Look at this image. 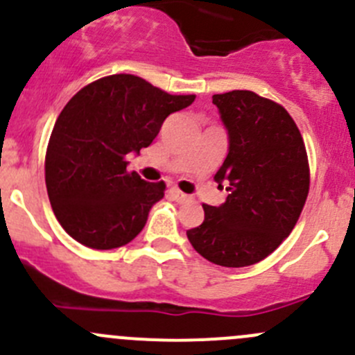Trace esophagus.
Listing matches in <instances>:
<instances>
[{
    "label": "esophagus",
    "instance_id": "1",
    "mask_svg": "<svg viewBox=\"0 0 355 355\" xmlns=\"http://www.w3.org/2000/svg\"><path fill=\"white\" fill-rule=\"evenodd\" d=\"M170 192H171V196H173V199L177 200V202H185V200L189 199V196H187V194H184V192H182V191H178L177 187L171 189Z\"/></svg>",
    "mask_w": 355,
    "mask_h": 355
}]
</instances>
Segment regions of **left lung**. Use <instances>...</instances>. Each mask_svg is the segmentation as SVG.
Returning a JSON list of instances; mask_svg holds the SVG:
<instances>
[{"instance_id":"obj_1","label":"left lung","mask_w":355,"mask_h":355,"mask_svg":"<svg viewBox=\"0 0 355 355\" xmlns=\"http://www.w3.org/2000/svg\"><path fill=\"white\" fill-rule=\"evenodd\" d=\"M228 132V155L214 175L227 185L221 206L204 204V221L187 230L214 264L242 268L270 256L295 227L309 194L306 146L288 111L252 91L214 94Z\"/></svg>"}]
</instances>
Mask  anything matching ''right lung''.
<instances>
[{"label": "right lung", "instance_id": "add662e5", "mask_svg": "<svg viewBox=\"0 0 355 355\" xmlns=\"http://www.w3.org/2000/svg\"><path fill=\"white\" fill-rule=\"evenodd\" d=\"M130 73L103 77L77 92L49 137L46 189L56 220L82 245L116 249L134 241L164 182L127 171V155L148 148L168 114L194 103Z\"/></svg>", "mask_w": 355, "mask_h": 355}]
</instances>
